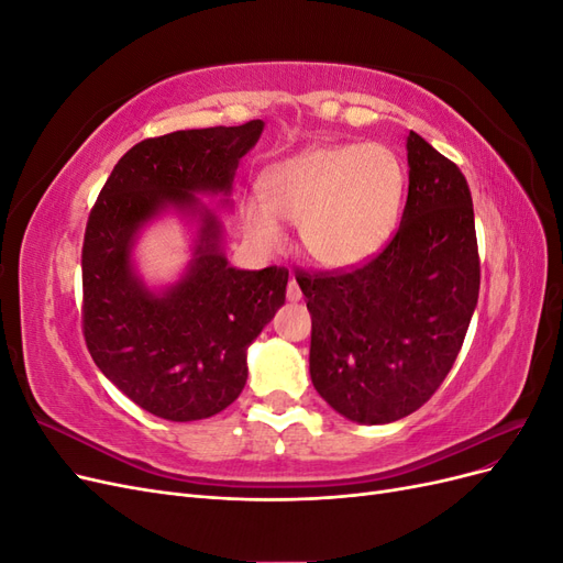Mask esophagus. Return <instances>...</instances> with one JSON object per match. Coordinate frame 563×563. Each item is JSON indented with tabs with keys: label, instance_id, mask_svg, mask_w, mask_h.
<instances>
[{
	"label": "esophagus",
	"instance_id": "obj_1",
	"mask_svg": "<svg viewBox=\"0 0 563 563\" xmlns=\"http://www.w3.org/2000/svg\"><path fill=\"white\" fill-rule=\"evenodd\" d=\"M286 298L291 300V302H298V300L302 298V291H300V286H298V282H296V279L288 282V288H286Z\"/></svg>",
	"mask_w": 563,
	"mask_h": 563
}]
</instances>
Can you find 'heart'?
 Wrapping results in <instances>:
<instances>
[{
  "instance_id": "obj_1",
  "label": "heart",
  "mask_w": 563,
  "mask_h": 563,
  "mask_svg": "<svg viewBox=\"0 0 563 563\" xmlns=\"http://www.w3.org/2000/svg\"><path fill=\"white\" fill-rule=\"evenodd\" d=\"M263 197L242 201L249 242L265 253L284 246L286 223L298 225L302 249L329 269L378 255L401 218L406 174L395 150L380 143L314 145L272 164Z\"/></svg>"
}]
</instances>
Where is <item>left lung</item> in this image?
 Masks as SVG:
<instances>
[{
	"mask_svg": "<svg viewBox=\"0 0 563 563\" xmlns=\"http://www.w3.org/2000/svg\"><path fill=\"white\" fill-rule=\"evenodd\" d=\"M406 152L408 197L395 240L356 269L296 277L312 314V385L362 424L406 418L434 395L479 298L465 176L416 131Z\"/></svg>",
	"mask_w": 563,
	"mask_h": 563,
	"instance_id": "left-lung-1",
	"label": "left lung"
}]
</instances>
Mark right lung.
Listing matches in <instances>:
<instances>
[{"mask_svg":"<svg viewBox=\"0 0 563 563\" xmlns=\"http://www.w3.org/2000/svg\"><path fill=\"white\" fill-rule=\"evenodd\" d=\"M263 126L253 119L133 145L91 209L81 249L84 340L103 376L157 418L203 420L240 397L246 350L286 300L288 269L232 267L220 246L223 223L197 197H230ZM166 212L196 225L194 258L178 283L150 289L132 249Z\"/></svg>","mask_w":563,"mask_h":563,"instance_id":"add662e5","label":"right lung"}]
</instances>
